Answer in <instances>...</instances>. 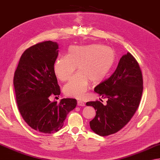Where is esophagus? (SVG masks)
<instances>
[{
	"label": "esophagus",
	"mask_w": 160,
	"mask_h": 160,
	"mask_svg": "<svg viewBox=\"0 0 160 160\" xmlns=\"http://www.w3.org/2000/svg\"><path fill=\"white\" fill-rule=\"evenodd\" d=\"M77 105L79 106H85V103L83 102H81V101H78Z\"/></svg>",
	"instance_id": "34e87169"
}]
</instances>
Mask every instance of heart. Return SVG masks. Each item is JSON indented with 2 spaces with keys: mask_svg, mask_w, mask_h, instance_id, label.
<instances>
[{
  "mask_svg": "<svg viewBox=\"0 0 160 160\" xmlns=\"http://www.w3.org/2000/svg\"><path fill=\"white\" fill-rule=\"evenodd\" d=\"M115 60V52L103 45H72L68 48L66 56L55 61L53 70L55 76L66 81L77 68L78 72L63 88L66 95L82 99L86 94L90 81L97 83L102 81L112 67Z\"/></svg>",
  "mask_w": 160,
  "mask_h": 160,
  "instance_id": "obj_1",
  "label": "heart"
}]
</instances>
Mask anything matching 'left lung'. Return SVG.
I'll return each mask as SVG.
<instances>
[{
  "instance_id": "1",
  "label": "left lung",
  "mask_w": 160,
  "mask_h": 160,
  "mask_svg": "<svg viewBox=\"0 0 160 160\" xmlns=\"http://www.w3.org/2000/svg\"><path fill=\"white\" fill-rule=\"evenodd\" d=\"M94 92L108 101L105 106L99 101L86 103L96 110L90 122L91 130L100 136L118 132L134 115L142 95V74L134 57L129 52L123 55L116 70L94 88Z\"/></svg>"
}]
</instances>
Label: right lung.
<instances>
[{
    "instance_id": "obj_1",
    "label": "right lung",
    "mask_w": 160,
    "mask_h": 160,
    "mask_svg": "<svg viewBox=\"0 0 160 160\" xmlns=\"http://www.w3.org/2000/svg\"><path fill=\"white\" fill-rule=\"evenodd\" d=\"M58 45L51 41L27 49L14 72V86L18 108L25 122L32 129L53 133L63 126L67 115L76 107L75 99L51 102L49 97L61 93L53 66Z\"/></svg>"
}]
</instances>
